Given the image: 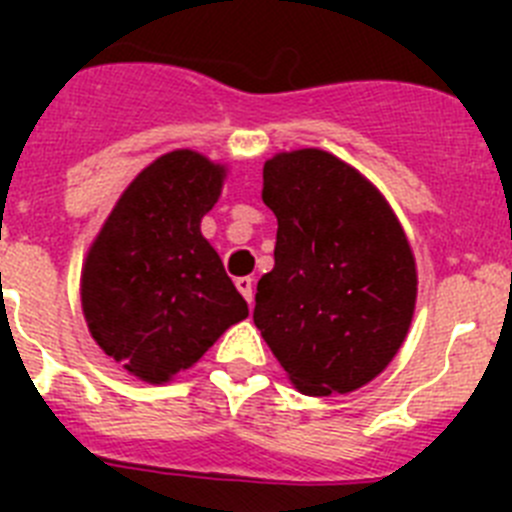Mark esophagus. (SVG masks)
Returning <instances> with one entry per match:
<instances>
[{"instance_id": "obj_1", "label": "esophagus", "mask_w": 512, "mask_h": 512, "mask_svg": "<svg viewBox=\"0 0 512 512\" xmlns=\"http://www.w3.org/2000/svg\"><path fill=\"white\" fill-rule=\"evenodd\" d=\"M235 287L248 300V305H253V279L251 277H238L235 279Z\"/></svg>"}]
</instances>
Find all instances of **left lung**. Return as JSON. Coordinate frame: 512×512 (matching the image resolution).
Masks as SVG:
<instances>
[{"instance_id":"1","label":"left lung","mask_w":512,"mask_h":512,"mask_svg":"<svg viewBox=\"0 0 512 512\" xmlns=\"http://www.w3.org/2000/svg\"><path fill=\"white\" fill-rule=\"evenodd\" d=\"M261 197L279 228L253 323L302 395L359 390L413 320L418 274L400 220L369 179L320 148L269 158Z\"/></svg>"}]
</instances>
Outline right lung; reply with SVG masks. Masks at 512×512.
Listing matches in <instances>:
<instances>
[{"label":"right lung","instance_id":"obj_1","mask_svg":"<svg viewBox=\"0 0 512 512\" xmlns=\"http://www.w3.org/2000/svg\"><path fill=\"white\" fill-rule=\"evenodd\" d=\"M223 179L225 166L202 153H164L122 192L87 253L81 310L89 333L143 382H169L248 318L200 230Z\"/></svg>","mask_w":512,"mask_h":512}]
</instances>
